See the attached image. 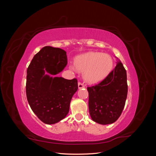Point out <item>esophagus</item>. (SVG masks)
Segmentation results:
<instances>
[{
    "mask_svg": "<svg viewBox=\"0 0 156 156\" xmlns=\"http://www.w3.org/2000/svg\"><path fill=\"white\" fill-rule=\"evenodd\" d=\"M84 87H85V86H84V83H82L81 82H79V83H78V87H79V88H83Z\"/></svg>",
    "mask_w": 156,
    "mask_h": 156,
    "instance_id": "obj_1",
    "label": "esophagus"
}]
</instances>
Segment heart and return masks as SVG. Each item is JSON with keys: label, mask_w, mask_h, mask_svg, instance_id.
Masks as SVG:
<instances>
[{"label": "heart", "mask_w": 156, "mask_h": 156, "mask_svg": "<svg viewBox=\"0 0 156 156\" xmlns=\"http://www.w3.org/2000/svg\"><path fill=\"white\" fill-rule=\"evenodd\" d=\"M114 62L111 56L101 52H89L77 56L75 65H70L73 70L84 72V78L90 83H95L106 78L111 73Z\"/></svg>", "instance_id": "obj_1"}]
</instances>
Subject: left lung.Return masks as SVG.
<instances>
[{
	"label": "left lung",
	"mask_w": 156,
	"mask_h": 156,
	"mask_svg": "<svg viewBox=\"0 0 156 156\" xmlns=\"http://www.w3.org/2000/svg\"><path fill=\"white\" fill-rule=\"evenodd\" d=\"M87 90L92 120L103 125L114 123L121 115L127 98V73L123 64L118 62L106 78Z\"/></svg>",
	"instance_id": "8db88e82"
}]
</instances>
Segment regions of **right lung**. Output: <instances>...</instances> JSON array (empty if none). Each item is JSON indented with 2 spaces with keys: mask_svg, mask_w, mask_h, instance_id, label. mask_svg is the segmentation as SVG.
Returning <instances> with one entry per match:
<instances>
[{
  "mask_svg": "<svg viewBox=\"0 0 156 156\" xmlns=\"http://www.w3.org/2000/svg\"><path fill=\"white\" fill-rule=\"evenodd\" d=\"M66 52L45 46L36 53L27 70L26 94L32 111L44 123L53 124L66 117L78 89L77 79L52 77L67 65Z\"/></svg>",
  "mask_w": 156,
  "mask_h": 156,
  "instance_id": "add662e5",
  "label": "right lung"
}]
</instances>
